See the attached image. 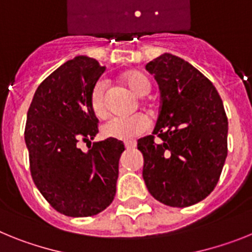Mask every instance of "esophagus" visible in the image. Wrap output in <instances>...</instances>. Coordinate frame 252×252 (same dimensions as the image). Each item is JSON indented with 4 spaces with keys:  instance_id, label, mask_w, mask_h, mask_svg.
<instances>
[{
    "instance_id": "esophagus-1",
    "label": "esophagus",
    "mask_w": 252,
    "mask_h": 252,
    "mask_svg": "<svg viewBox=\"0 0 252 252\" xmlns=\"http://www.w3.org/2000/svg\"><path fill=\"white\" fill-rule=\"evenodd\" d=\"M124 146H126V150H133V148H135V142H126Z\"/></svg>"
}]
</instances>
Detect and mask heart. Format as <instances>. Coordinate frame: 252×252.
Returning <instances> with one entry per match:
<instances>
[{
    "instance_id": "obj_1",
    "label": "heart",
    "mask_w": 252,
    "mask_h": 252,
    "mask_svg": "<svg viewBox=\"0 0 252 252\" xmlns=\"http://www.w3.org/2000/svg\"><path fill=\"white\" fill-rule=\"evenodd\" d=\"M126 86L138 96L150 93L151 82L147 76L139 71H128L122 76ZM90 106L97 118H105L106 109V81L99 80L90 93ZM148 119L142 114H133L129 117H113L102 126V134L108 138L129 141L143 134L148 129Z\"/></svg>"
}]
</instances>
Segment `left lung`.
Segmentation results:
<instances>
[{
	"label": "left lung",
	"instance_id": "obj_1",
	"mask_svg": "<svg viewBox=\"0 0 252 252\" xmlns=\"http://www.w3.org/2000/svg\"><path fill=\"white\" fill-rule=\"evenodd\" d=\"M146 69L158 84L161 106L152 134L138 139L143 180L162 204H196L213 191L226 161L223 102L211 81L183 58L165 53Z\"/></svg>",
	"mask_w": 252,
	"mask_h": 252
}]
</instances>
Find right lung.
<instances>
[{"label": "right lung", "instance_id": "right-lung-1", "mask_svg": "<svg viewBox=\"0 0 252 252\" xmlns=\"http://www.w3.org/2000/svg\"><path fill=\"white\" fill-rule=\"evenodd\" d=\"M105 67L87 56L67 61L36 89L28 110L25 143L35 185L52 207L68 217H90L108 208L117 191L122 141L90 142L97 118L90 93Z\"/></svg>", "mask_w": 252, "mask_h": 252}]
</instances>
